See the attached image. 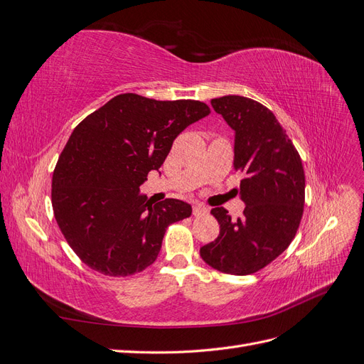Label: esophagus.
<instances>
[{"instance_id": "obj_1", "label": "esophagus", "mask_w": 364, "mask_h": 364, "mask_svg": "<svg viewBox=\"0 0 364 364\" xmlns=\"http://www.w3.org/2000/svg\"><path fill=\"white\" fill-rule=\"evenodd\" d=\"M193 214H194L196 217L206 215V214H208V208L203 206V205H200V203H197V205H194V208H193Z\"/></svg>"}]
</instances>
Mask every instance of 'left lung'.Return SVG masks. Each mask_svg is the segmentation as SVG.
<instances>
[{
    "mask_svg": "<svg viewBox=\"0 0 364 364\" xmlns=\"http://www.w3.org/2000/svg\"><path fill=\"white\" fill-rule=\"evenodd\" d=\"M211 105L235 130L234 168L246 174L240 183L246 208L237 220L225 208L211 209L220 234L200 247V257L218 272L245 277L290 246L304 213L305 174L299 153L270 109L240 95L213 98Z\"/></svg>",
    "mask_w": 364,
    "mask_h": 364,
    "instance_id": "obj_1",
    "label": "left lung"
}]
</instances>
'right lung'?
<instances>
[{
  "label": "right lung",
  "instance_id": "obj_1",
  "mask_svg": "<svg viewBox=\"0 0 364 364\" xmlns=\"http://www.w3.org/2000/svg\"><path fill=\"white\" fill-rule=\"evenodd\" d=\"M197 100L159 102L119 94L77 126L53 173L51 203L65 240L87 267L129 277L155 262L171 223L191 215V205L139 194L159 170L173 141L209 115Z\"/></svg>",
  "mask_w": 364,
  "mask_h": 364
}]
</instances>
